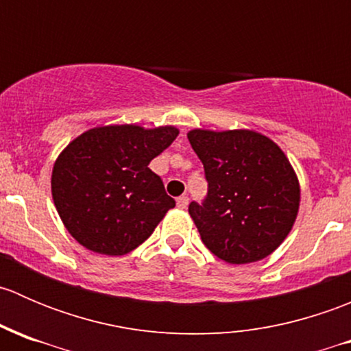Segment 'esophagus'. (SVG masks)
Segmentation results:
<instances>
[{
    "label": "esophagus",
    "instance_id": "1",
    "mask_svg": "<svg viewBox=\"0 0 351 351\" xmlns=\"http://www.w3.org/2000/svg\"><path fill=\"white\" fill-rule=\"evenodd\" d=\"M176 205H178L180 208H186L189 207V197L186 195H182L176 198Z\"/></svg>",
    "mask_w": 351,
    "mask_h": 351
}]
</instances>
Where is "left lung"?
Here are the masks:
<instances>
[{
    "mask_svg": "<svg viewBox=\"0 0 351 351\" xmlns=\"http://www.w3.org/2000/svg\"><path fill=\"white\" fill-rule=\"evenodd\" d=\"M208 183L189 212L219 260L244 265L274 253L295 222L300 189L284 151L253 130L189 132Z\"/></svg>",
    "mask_w": 351,
    "mask_h": 351,
    "instance_id": "1",
    "label": "left lung"
}]
</instances>
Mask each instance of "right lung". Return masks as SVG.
I'll return each mask as SVG.
<instances>
[{"instance_id": "1", "label": "right lung", "mask_w": 351, "mask_h": 351, "mask_svg": "<svg viewBox=\"0 0 351 351\" xmlns=\"http://www.w3.org/2000/svg\"><path fill=\"white\" fill-rule=\"evenodd\" d=\"M178 136L171 125H107L69 143L52 169V198L69 234L120 256L153 234L175 200L149 162Z\"/></svg>"}]
</instances>
